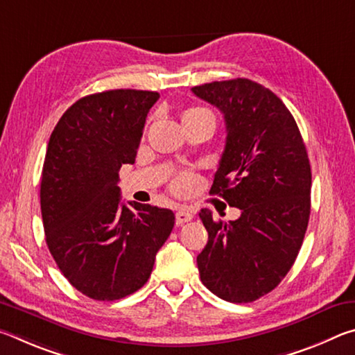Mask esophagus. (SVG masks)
Returning <instances> with one entry per match:
<instances>
[{
  "label": "esophagus",
  "mask_w": 355,
  "mask_h": 355,
  "mask_svg": "<svg viewBox=\"0 0 355 355\" xmlns=\"http://www.w3.org/2000/svg\"><path fill=\"white\" fill-rule=\"evenodd\" d=\"M192 218H194V214L189 208H180L178 211L175 213V222L177 225H183L184 222H189Z\"/></svg>",
  "instance_id": "esophagus-1"
}]
</instances>
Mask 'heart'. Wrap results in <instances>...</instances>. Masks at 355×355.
I'll use <instances>...</instances> for the list:
<instances>
[{
    "mask_svg": "<svg viewBox=\"0 0 355 355\" xmlns=\"http://www.w3.org/2000/svg\"><path fill=\"white\" fill-rule=\"evenodd\" d=\"M194 111H207L203 107H192L188 112H194ZM196 183V178L192 173H182L175 178V183H173V188H175L178 192H188L192 186Z\"/></svg>",
    "mask_w": 355,
    "mask_h": 355,
    "instance_id": "b5f03b06",
    "label": "heart"
}]
</instances>
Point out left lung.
Returning <instances> with one entry per match:
<instances>
[{
    "label": "left lung",
    "mask_w": 355,
    "mask_h": 355,
    "mask_svg": "<svg viewBox=\"0 0 355 355\" xmlns=\"http://www.w3.org/2000/svg\"><path fill=\"white\" fill-rule=\"evenodd\" d=\"M224 114L227 141L209 194L241 209L213 220L202 209L208 243L199 257L202 284L228 302H252L290 271L310 218L311 171L297 123L277 95L248 78L191 89Z\"/></svg>",
    "instance_id": "obj_1"
}]
</instances>
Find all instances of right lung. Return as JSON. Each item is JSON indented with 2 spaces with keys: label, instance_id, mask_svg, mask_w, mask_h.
<instances>
[{
  "label": "right lung",
  "instance_id": "right-lung-1",
  "mask_svg": "<svg viewBox=\"0 0 355 355\" xmlns=\"http://www.w3.org/2000/svg\"><path fill=\"white\" fill-rule=\"evenodd\" d=\"M158 92L116 89L75 101L50 136L40 209L46 245L64 277L95 300L133 294L169 238L171 209L120 202L119 171L133 164Z\"/></svg>",
  "mask_w": 355,
  "mask_h": 355
}]
</instances>
